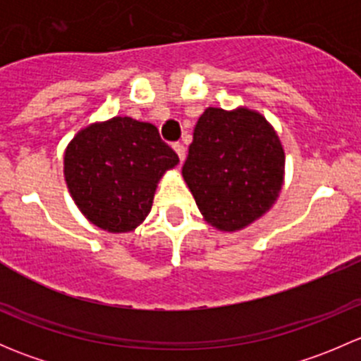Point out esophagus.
I'll return each instance as SVG.
<instances>
[{
	"label": "esophagus",
	"instance_id": "34e87169",
	"mask_svg": "<svg viewBox=\"0 0 361 361\" xmlns=\"http://www.w3.org/2000/svg\"><path fill=\"white\" fill-rule=\"evenodd\" d=\"M173 148H174V152H176V154H178V157H180L181 162H183L185 155H187V150H185L183 145H181V143H174Z\"/></svg>",
	"mask_w": 361,
	"mask_h": 361
}]
</instances>
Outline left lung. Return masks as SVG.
<instances>
[{
	"label": "left lung",
	"instance_id": "obj_1",
	"mask_svg": "<svg viewBox=\"0 0 361 361\" xmlns=\"http://www.w3.org/2000/svg\"><path fill=\"white\" fill-rule=\"evenodd\" d=\"M283 171L281 143L264 116L245 108H207L195 123L181 173L206 221L232 232L274 204Z\"/></svg>",
	"mask_w": 361,
	"mask_h": 361
}]
</instances>
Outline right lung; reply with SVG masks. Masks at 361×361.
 Here are the masks:
<instances>
[{"label": "right lung", "mask_w": 361, "mask_h": 361, "mask_svg": "<svg viewBox=\"0 0 361 361\" xmlns=\"http://www.w3.org/2000/svg\"><path fill=\"white\" fill-rule=\"evenodd\" d=\"M180 162L157 127L115 116L80 130L64 155L69 194L108 232H129L150 213L157 181Z\"/></svg>", "instance_id": "obj_1"}]
</instances>
